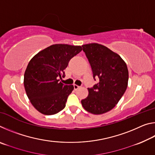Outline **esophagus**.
<instances>
[{"mask_svg": "<svg viewBox=\"0 0 155 155\" xmlns=\"http://www.w3.org/2000/svg\"><path fill=\"white\" fill-rule=\"evenodd\" d=\"M80 87V86H78V85H74V90H78V88Z\"/></svg>", "mask_w": 155, "mask_h": 155, "instance_id": "obj_1", "label": "esophagus"}]
</instances>
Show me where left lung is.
I'll list each match as a JSON object with an SVG mask.
<instances>
[{"label":"left lung","instance_id":"8db88e82","mask_svg":"<svg viewBox=\"0 0 155 155\" xmlns=\"http://www.w3.org/2000/svg\"><path fill=\"white\" fill-rule=\"evenodd\" d=\"M83 51L91 65L94 79L99 82L87 88V98L81 101L86 111L103 114L111 110L118 103L127 88V65L119 54L101 44L83 45Z\"/></svg>","mask_w":155,"mask_h":155}]
</instances>
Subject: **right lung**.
<instances>
[{
	"label": "right lung",
	"mask_w": 155,
	"mask_h": 155,
	"mask_svg": "<svg viewBox=\"0 0 155 155\" xmlns=\"http://www.w3.org/2000/svg\"><path fill=\"white\" fill-rule=\"evenodd\" d=\"M82 49L80 46L54 44L31 59L25 72L24 85L28 99L39 112L54 115L65 108L74 86L64 85L58 78L65 77L70 60Z\"/></svg>",
	"instance_id": "1"
}]
</instances>
